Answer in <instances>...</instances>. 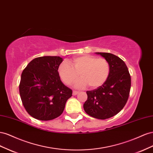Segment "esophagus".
I'll use <instances>...</instances> for the list:
<instances>
[{
	"label": "esophagus",
	"mask_w": 153,
	"mask_h": 153,
	"mask_svg": "<svg viewBox=\"0 0 153 153\" xmlns=\"http://www.w3.org/2000/svg\"><path fill=\"white\" fill-rule=\"evenodd\" d=\"M78 93H79V91L74 90V91H73V92H72V95H76L77 94H78Z\"/></svg>",
	"instance_id": "34e87169"
}]
</instances>
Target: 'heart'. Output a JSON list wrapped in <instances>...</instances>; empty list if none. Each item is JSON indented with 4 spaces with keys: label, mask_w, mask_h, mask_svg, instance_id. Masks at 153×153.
Instances as JSON below:
<instances>
[{
    "label": "heart",
    "mask_w": 153,
    "mask_h": 153,
    "mask_svg": "<svg viewBox=\"0 0 153 153\" xmlns=\"http://www.w3.org/2000/svg\"><path fill=\"white\" fill-rule=\"evenodd\" d=\"M72 65L64 62L59 65L58 74L65 84L71 85L79 77L74 86L77 88H85L89 86L91 89H96L102 86L108 80L110 74V65L103 58L85 54L74 58Z\"/></svg>",
    "instance_id": "heart-1"
}]
</instances>
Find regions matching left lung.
<instances>
[{
	"mask_svg": "<svg viewBox=\"0 0 153 153\" xmlns=\"http://www.w3.org/2000/svg\"><path fill=\"white\" fill-rule=\"evenodd\" d=\"M110 65V74L102 86L87 91L88 99L83 104L85 112L98 119H107L117 115L126 105L131 88V76L123 59L107 52H95Z\"/></svg>",
	"mask_w": 153,
	"mask_h": 153,
	"instance_id": "obj_1",
	"label": "left lung"
}]
</instances>
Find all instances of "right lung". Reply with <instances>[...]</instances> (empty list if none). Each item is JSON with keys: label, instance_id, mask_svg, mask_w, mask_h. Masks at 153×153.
Instances as JSON below:
<instances>
[{"label": "right lung", "instance_id": "right-lung-1", "mask_svg": "<svg viewBox=\"0 0 153 153\" xmlns=\"http://www.w3.org/2000/svg\"><path fill=\"white\" fill-rule=\"evenodd\" d=\"M59 56L34 58L23 71L19 85L22 102L29 114L40 120L54 119L62 114L72 91L61 81Z\"/></svg>", "mask_w": 153, "mask_h": 153}]
</instances>
